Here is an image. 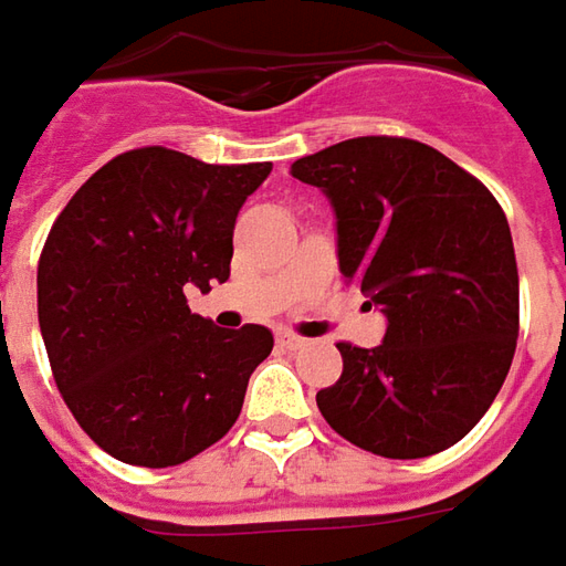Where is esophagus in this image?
Returning <instances> with one entry per match:
<instances>
[{
  "label": "esophagus",
  "instance_id": "obj_1",
  "mask_svg": "<svg viewBox=\"0 0 566 566\" xmlns=\"http://www.w3.org/2000/svg\"><path fill=\"white\" fill-rule=\"evenodd\" d=\"M275 340H279V347L282 349H300L303 344H306V340H303V337L294 332H279L275 334Z\"/></svg>",
  "mask_w": 566,
  "mask_h": 566
}]
</instances>
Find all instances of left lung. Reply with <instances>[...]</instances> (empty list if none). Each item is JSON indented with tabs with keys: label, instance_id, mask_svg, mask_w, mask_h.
Instances as JSON below:
<instances>
[{
	"label": "left lung",
	"instance_id": "left-lung-1",
	"mask_svg": "<svg viewBox=\"0 0 566 566\" xmlns=\"http://www.w3.org/2000/svg\"><path fill=\"white\" fill-rule=\"evenodd\" d=\"M291 176L328 195L340 272L387 315L380 347L337 344L344 375L315 394L318 412L384 459L455 446L517 347V260L499 201L415 138H347L294 160Z\"/></svg>",
	"mask_w": 566,
	"mask_h": 566
}]
</instances>
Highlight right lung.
I'll use <instances>...</instances> for the list:
<instances>
[{
    "instance_id": "1",
    "label": "right lung",
    "mask_w": 566,
    "mask_h": 566,
    "mask_svg": "<svg viewBox=\"0 0 566 566\" xmlns=\"http://www.w3.org/2000/svg\"><path fill=\"white\" fill-rule=\"evenodd\" d=\"M269 172L136 148L90 176L45 238L36 306L52 375L117 461L182 464L238 421L272 332H222L186 294L229 279L234 219Z\"/></svg>"
}]
</instances>
